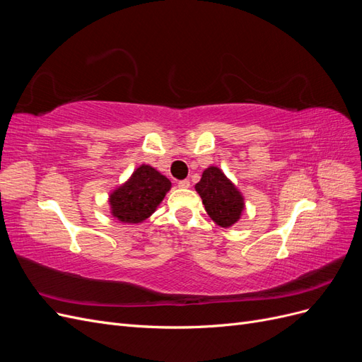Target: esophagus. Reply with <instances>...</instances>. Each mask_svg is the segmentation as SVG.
Listing matches in <instances>:
<instances>
[{
    "label": "esophagus",
    "mask_w": 362,
    "mask_h": 362,
    "mask_svg": "<svg viewBox=\"0 0 362 362\" xmlns=\"http://www.w3.org/2000/svg\"><path fill=\"white\" fill-rule=\"evenodd\" d=\"M178 187H180V189H189V187H190V181H189V180H181V181L178 182Z\"/></svg>",
    "instance_id": "esophagus-1"
}]
</instances>
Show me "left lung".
Listing matches in <instances>:
<instances>
[{
	"label": "left lung",
	"instance_id": "8db88e82",
	"mask_svg": "<svg viewBox=\"0 0 362 362\" xmlns=\"http://www.w3.org/2000/svg\"><path fill=\"white\" fill-rule=\"evenodd\" d=\"M194 189L202 198L205 211L218 226L229 228L238 222L245 210L243 194L221 169L206 168Z\"/></svg>",
	"mask_w": 362,
	"mask_h": 362
}]
</instances>
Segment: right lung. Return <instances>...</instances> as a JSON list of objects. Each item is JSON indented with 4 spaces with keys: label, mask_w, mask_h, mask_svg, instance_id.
<instances>
[{
    "label": "right lung",
    "mask_w": 362,
    "mask_h": 362,
    "mask_svg": "<svg viewBox=\"0 0 362 362\" xmlns=\"http://www.w3.org/2000/svg\"><path fill=\"white\" fill-rule=\"evenodd\" d=\"M172 182L149 164L139 166L129 180L110 193L112 216L124 223H140L157 210Z\"/></svg>",
    "instance_id": "1"
}]
</instances>
